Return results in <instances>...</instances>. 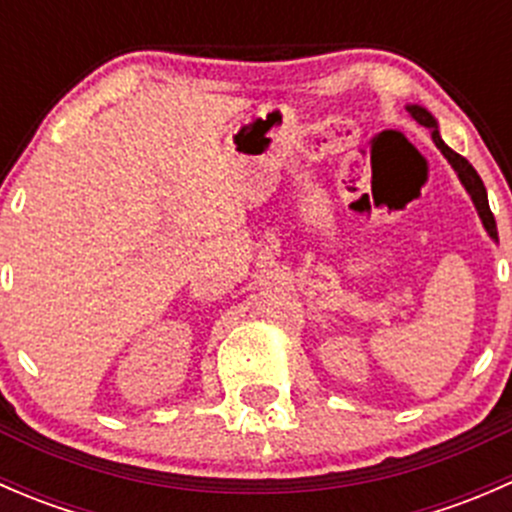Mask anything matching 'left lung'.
I'll return each instance as SVG.
<instances>
[{
	"label": "left lung",
	"mask_w": 512,
	"mask_h": 512,
	"mask_svg": "<svg viewBox=\"0 0 512 512\" xmlns=\"http://www.w3.org/2000/svg\"><path fill=\"white\" fill-rule=\"evenodd\" d=\"M409 111H411V116L416 118L418 123H421V126H426V128H431V136H433V143H436L438 146V151L443 153V156L448 158V163L453 165V170H456L458 173V178H461V183L466 185V190L468 193H471V198H473V203H476V210H478V215H480V220H483V225H485V230H488V235L493 237V240H498V227H495V218H493V213H490V205H488V193H485V185H483V180H480V175L476 173V168H473L471 163H468L466 158L463 156H458L456 151H451V148L446 146V143L441 141V136H438V131H436V118L431 116V113L426 111V108H421V106H409Z\"/></svg>",
	"instance_id": "obj_1"
}]
</instances>
